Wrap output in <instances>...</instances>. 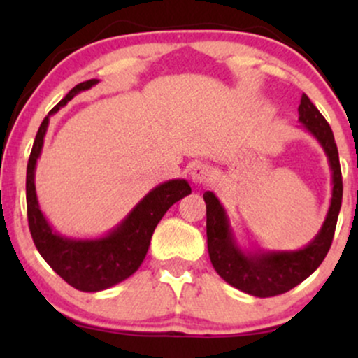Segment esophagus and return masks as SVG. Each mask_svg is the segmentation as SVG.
<instances>
[{"label": "esophagus", "mask_w": 358, "mask_h": 358, "mask_svg": "<svg viewBox=\"0 0 358 358\" xmlns=\"http://www.w3.org/2000/svg\"><path fill=\"white\" fill-rule=\"evenodd\" d=\"M192 180L195 183H207L212 180V166L207 163H196L192 166Z\"/></svg>", "instance_id": "34e87169"}]
</instances>
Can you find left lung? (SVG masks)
Wrapping results in <instances>:
<instances>
[{
    "label": "left lung",
    "instance_id": "left-lung-1",
    "mask_svg": "<svg viewBox=\"0 0 358 358\" xmlns=\"http://www.w3.org/2000/svg\"><path fill=\"white\" fill-rule=\"evenodd\" d=\"M299 121L308 127L322 143L324 153L330 159L334 171V195L322 231L310 245L294 252H269L259 256H245L234 244L227 217L217 196L212 192L203 195L207 203V248L213 269L222 279L244 293L257 298L278 296L293 289L305 281L327 257L334 242L336 220L342 207L343 183L340 170L338 150L327 119L322 116L316 106L306 94L301 96L298 108Z\"/></svg>",
    "mask_w": 358,
    "mask_h": 358
}]
</instances>
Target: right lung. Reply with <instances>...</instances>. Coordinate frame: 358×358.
<instances>
[{"mask_svg": "<svg viewBox=\"0 0 358 358\" xmlns=\"http://www.w3.org/2000/svg\"><path fill=\"white\" fill-rule=\"evenodd\" d=\"M94 84H97L96 79L77 84L48 114L59 110L77 92L90 89ZM47 126L48 116L38 127L27 166V217L31 239L48 266L72 287L87 293L108 289L136 273L146 256L158 222L171 205L192 193V188L185 180H171L148 193L129 217L108 237L96 241L64 239L47 224L35 193V165L42 151Z\"/></svg>", "mask_w": 358, "mask_h": 358, "instance_id": "1", "label": "right lung"}]
</instances>
